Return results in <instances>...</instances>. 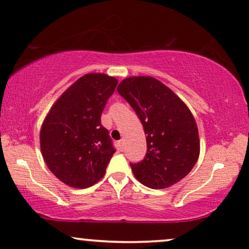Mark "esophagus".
<instances>
[{"instance_id":"esophagus-1","label":"esophagus","mask_w":249,"mask_h":249,"mask_svg":"<svg viewBox=\"0 0 249 249\" xmlns=\"http://www.w3.org/2000/svg\"><path fill=\"white\" fill-rule=\"evenodd\" d=\"M124 139H122V141L119 142V146H120V147H124Z\"/></svg>"}]
</instances>
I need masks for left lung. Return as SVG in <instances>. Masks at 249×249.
Masks as SVG:
<instances>
[{
    "label": "left lung",
    "mask_w": 249,
    "mask_h": 249,
    "mask_svg": "<svg viewBox=\"0 0 249 249\" xmlns=\"http://www.w3.org/2000/svg\"><path fill=\"white\" fill-rule=\"evenodd\" d=\"M117 90L137 113L146 135L145 159L130 164L136 179L149 188L164 189L185 178L200 149L198 129L188 107L153 77L125 78Z\"/></svg>",
    "instance_id": "obj_1"
}]
</instances>
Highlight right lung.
I'll return each instance as SVG.
<instances>
[{
  "label": "right lung",
  "mask_w": 249,
  "mask_h": 249,
  "mask_svg": "<svg viewBox=\"0 0 249 249\" xmlns=\"http://www.w3.org/2000/svg\"><path fill=\"white\" fill-rule=\"evenodd\" d=\"M118 80L87 73L71 85L44 119L40 151L50 171L66 185L84 189L103 178L115 149L101 115Z\"/></svg>",
  "instance_id": "1"
}]
</instances>
